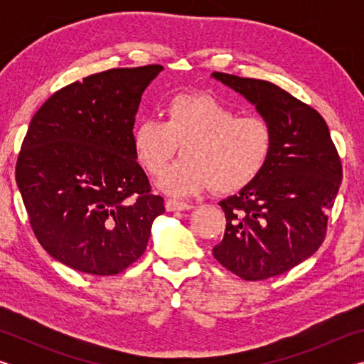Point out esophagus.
Returning <instances> with one entry per match:
<instances>
[{
    "mask_svg": "<svg viewBox=\"0 0 364 364\" xmlns=\"http://www.w3.org/2000/svg\"><path fill=\"white\" fill-rule=\"evenodd\" d=\"M165 208H167V212H180V210H189V208H193V205L183 200L167 199L165 200Z\"/></svg>",
    "mask_w": 364,
    "mask_h": 364,
    "instance_id": "34e87169",
    "label": "esophagus"
}]
</instances>
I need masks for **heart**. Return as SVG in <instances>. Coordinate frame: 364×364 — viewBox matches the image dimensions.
Masks as SVG:
<instances>
[{
	"instance_id": "obj_1",
	"label": "heart",
	"mask_w": 364,
	"mask_h": 364,
	"mask_svg": "<svg viewBox=\"0 0 364 364\" xmlns=\"http://www.w3.org/2000/svg\"><path fill=\"white\" fill-rule=\"evenodd\" d=\"M164 117L139 120L132 144L138 164L152 176L162 173L181 144L183 157L159 180L170 196H193L213 184L232 193L254 181L268 162L273 130L262 115H236L210 95L181 93L167 101Z\"/></svg>"
}]
</instances>
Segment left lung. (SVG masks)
Here are the masks:
<instances>
[{
  "label": "left lung",
  "mask_w": 364,
  "mask_h": 364,
  "mask_svg": "<svg viewBox=\"0 0 364 364\" xmlns=\"http://www.w3.org/2000/svg\"><path fill=\"white\" fill-rule=\"evenodd\" d=\"M241 93L273 130L268 162L254 181L220 202L225 236L213 257L239 278L263 281L286 273L319 249L342 164L318 110L264 80L213 72Z\"/></svg>",
  "instance_id": "left-lung-1"
}]
</instances>
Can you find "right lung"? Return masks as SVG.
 <instances>
[{"label": "right lung", "mask_w": 364, "mask_h": 364, "mask_svg": "<svg viewBox=\"0 0 364 364\" xmlns=\"http://www.w3.org/2000/svg\"><path fill=\"white\" fill-rule=\"evenodd\" d=\"M162 70L95 73L56 91L30 122L16 181L41 247L72 269L122 273L165 212L132 144L141 96Z\"/></svg>", "instance_id": "add662e5"}]
</instances>
